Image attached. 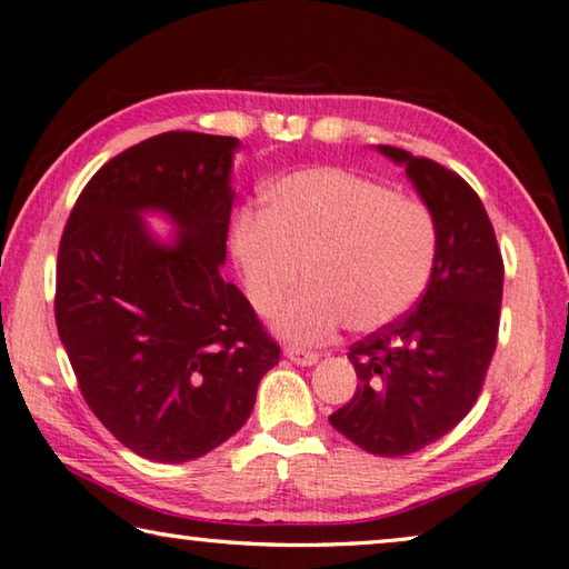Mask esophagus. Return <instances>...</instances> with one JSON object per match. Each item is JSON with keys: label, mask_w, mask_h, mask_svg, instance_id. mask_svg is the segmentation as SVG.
I'll return each instance as SVG.
<instances>
[{"label": "esophagus", "mask_w": 569, "mask_h": 569, "mask_svg": "<svg viewBox=\"0 0 569 569\" xmlns=\"http://www.w3.org/2000/svg\"><path fill=\"white\" fill-rule=\"evenodd\" d=\"M283 356L296 366H316L318 363V353H313V350H303L298 346H286Z\"/></svg>", "instance_id": "esophagus-1"}]
</instances>
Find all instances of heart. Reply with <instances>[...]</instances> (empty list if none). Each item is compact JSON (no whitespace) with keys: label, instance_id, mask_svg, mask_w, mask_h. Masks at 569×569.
<instances>
[{"label":"heart","instance_id":"heart-1","mask_svg":"<svg viewBox=\"0 0 569 569\" xmlns=\"http://www.w3.org/2000/svg\"><path fill=\"white\" fill-rule=\"evenodd\" d=\"M231 256L256 313H271L306 271L308 286L273 316L296 343L396 323L436 271L438 223L426 203L360 173L316 167L276 181L266 211L243 209Z\"/></svg>","mask_w":569,"mask_h":569}]
</instances>
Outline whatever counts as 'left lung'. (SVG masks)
Here are the masks:
<instances>
[{
	"mask_svg": "<svg viewBox=\"0 0 569 569\" xmlns=\"http://www.w3.org/2000/svg\"><path fill=\"white\" fill-rule=\"evenodd\" d=\"M416 186L438 223V261L418 308L350 346L356 396L328 416L380 458L410 456L468 416L498 346L502 256L485 206L458 173L378 147Z\"/></svg>",
	"mask_w": 569,
	"mask_h": 569,
	"instance_id": "left-lung-1",
	"label": "left lung"
}]
</instances>
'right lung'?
<instances>
[{"label": "right lung", "mask_w": 569, "mask_h": 569, "mask_svg": "<svg viewBox=\"0 0 569 569\" xmlns=\"http://www.w3.org/2000/svg\"><path fill=\"white\" fill-rule=\"evenodd\" d=\"M241 141L167 131L104 163L57 261L59 338L91 412L153 462H189L239 432L281 348L223 281ZM163 214L171 240L142 216Z\"/></svg>", "instance_id": "1"}]
</instances>
